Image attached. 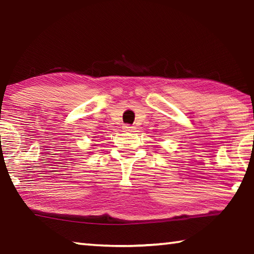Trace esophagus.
I'll return each instance as SVG.
<instances>
[{"mask_svg": "<svg viewBox=\"0 0 254 254\" xmlns=\"http://www.w3.org/2000/svg\"><path fill=\"white\" fill-rule=\"evenodd\" d=\"M123 131L124 132H132V131H134V127H132V126H124L123 127Z\"/></svg>", "mask_w": 254, "mask_h": 254, "instance_id": "34e87169", "label": "esophagus"}]
</instances>
